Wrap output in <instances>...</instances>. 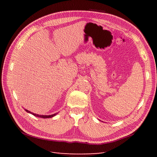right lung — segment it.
<instances>
[{"label": "right lung", "instance_id": "obj_1", "mask_svg": "<svg viewBox=\"0 0 157 157\" xmlns=\"http://www.w3.org/2000/svg\"><path fill=\"white\" fill-rule=\"evenodd\" d=\"M25 111L26 112L29 113H31V114H32L33 115H34V116H36V117H38L44 118V119H46V118H51V117H54V116H55V115H56V113H55V114L51 115H41L36 114V113H32V112H30V111H29L28 110H27V109H25Z\"/></svg>", "mask_w": 157, "mask_h": 157}]
</instances>
